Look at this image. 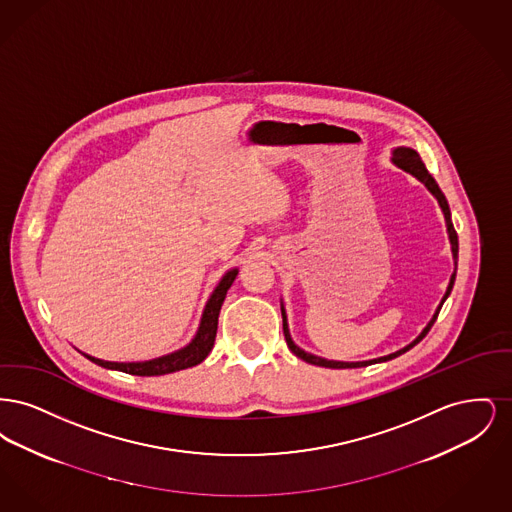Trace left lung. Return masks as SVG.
I'll return each mask as SVG.
<instances>
[{"label": "left lung", "mask_w": 512, "mask_h": 512, "mask_svg": "<svg viewBox=\"0 0 512 512\" xmlns=\"http://www.w3.org/2000/svg\"><path fill=\"white\" fill-rule=\"evenodd\" d=\"M391 161H393V165H397L399 169H403L405 172H411L413 176H416L430 192L432 195L438 199L439 207H441V211H443V217H445V224H447V234H449V242H451V251H453V259H455V272L451 274V280H449V286H447V292L443 295V299H441V303H439L438 309H436V313H434V317L432 320L426 324V328L420 332V336L413 341V343H409L407 347H403V349H399V351H395V353H391V355H386V357H378V359H372V361H359V363H343V361H328V359H322V357H317V355H313V353H307V351H303L301 347H297L295 343H293L292 336H290V330H288V320H286V311H284V307H282V322H284V336H286V343H288V347H290V351H292L295 357H299V359H303L305 363H309V365H317L324 366V368H361V366L374 365V363H384V361H390V359H395V357H399V355H403V353H407L411 347H414L418 341L422 340L428 332H430V328L434 326V322H436V318H438L439 311H441V305H443V301L449 297V293L453 290V284H455V276H457V255H459V238H457V232H455V228H453V222H451V211H449V203H447V199H445V195L443 192L439 190L438 182L432 178V174L428 172L426 169V165L422 163V159H420V155L411 149V147H397L395 151H393V157H391Z\"/></svg>", "instance_id": "1"}]
</instances>
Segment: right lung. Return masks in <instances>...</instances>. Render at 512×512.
I'll list each match as a JSON object with an SVG mask.
<instances>
[{
	"mask_svg": "<svg viewBox=\"0 0 512 512\" xmlns=\"http://www.w3.org/2000/svg\"><path fill=\"white\" fill-rule=\"evenodd\" d=\"M236 276H238V268H232L220 278L219 286L215 288V292L209 297V301L205 305V311H203V317L199 322L194 340L190 341L186 347L174 351L171 355L144 361V363H111V361H101V359L90 357V355H84V357L90 359L96 365L103 366V368L121 370V372L134 374V376H163V374H171L176 370H184V368L199 365L211 353V349L215 345L220 307H222L226 292L230 290L232 282L236 280Z\"/></svg>",
	"mask_w": 512,
	"mask_h": 512,
	"instance_id": "obj_1",
	"label": "right lung"
}]
</instances>
